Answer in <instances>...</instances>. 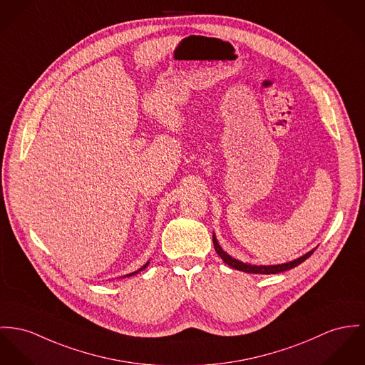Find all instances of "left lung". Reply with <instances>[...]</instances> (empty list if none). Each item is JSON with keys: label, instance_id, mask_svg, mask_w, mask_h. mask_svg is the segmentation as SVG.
Listing matches in <instances>:
<instances>
[{"label": "left lung", "instance_id": "left-lung-1", "mask_svg": "<svg viewBox=\"0 0 365 365\" xmlns=\"http://www.w3.org/2000/svg\"><path fill=\"white\" fill-rule=\"evenodd\" d=\"M212 242H214L215 252H217V254L224 259L225 264H227L229 267H232V268H235V269H237V271H243V272H247V274H279V272L287 271V269H292V268H294V267L300 265L303 261H306V259L309 258V255H311L312 252H315V249H314V250H311V252H307V254H304L303 257H300V258H297V259H294V261L286 262V264H279V265H267V267H265V265H252V264H245V262H242V261H237V259L232 258L230 255H227V254L221 249V246L218 245V242H217V239H215V235L212 236Z\"/></svg>", "mask_w": 365, "mask_h": 365}]
</instances>
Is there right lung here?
Returning a JSON list of instances; mask_svg holds the SVG:
<instances>
[{
    "instance_id": "1",
    "label": "right lung",
    "mask_w": 365,
    "mask_h": 365,
    "mask_svg": "<svg viewBox=\"0 0 365 365\" xmlns=\"http://www.w3.org/2000/svg\"><path fill=\"white\" fill-rule=\"evenodd\" d=\"M147 265H148V262H147V264H145V265H144V267H143V268H140V269H139V271H141V269H144V268H145V267H147ZM135 274H136V272H133V274H129V275H135Z\"/></svg>"
}]
</instances>
